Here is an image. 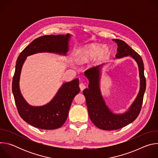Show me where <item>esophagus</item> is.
<instances>
[{
    "instance_id": "1",
    "label": "esophagus",
    "mask_w": 158,
    "mask_h": 158,
    "mask_svg": "<svg viewBox=\"0 0 158 158\" xmlns=\"http://www.w3.org/2000/svg\"><path fill=\"white\" fill-rule=\"evenodd\" d=\"M79 87H80V89H81V91H82L86 87V86L85 85V84H83V83H81V84H79Z\"/></svg>"
}]
</instances>
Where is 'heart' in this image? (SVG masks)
<instances>
[{
  "label": "heart",
  "instance_id": "b5f03b06",
  "mask_svg": "<svg viewBox=\"0 0 158 158\" xmlns=\"http://www.w3.org/2000/svg\"><path fill=\"white\" fill-rule=\"evenodd\" d=\"M110 54L107 47H103L98 43H92L82 47L77 51V60L81 63H85L96 57L98 62L107 59Z\"/></svg>",
  "mask_w": 158,
  "mask_h": 158
}]
</instances>
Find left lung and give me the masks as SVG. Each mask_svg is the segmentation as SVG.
Instances as JSON below:
<instances>
[{
  "label": "left lung",
  "instance_id": "1",
  "mask_svg": "<svg viewBox=\"0 0 158 158\" xmlns=\"http://www.w3.org/2000/svg\"><path fill=\"white\" fill-rule=\"evenodd\" d=\"M118 44L116 57L122 58L130 56L138 64L140 77L139 92L128 110L123 114H114L106 106L100 91L99 81L101 67L98 65L85 71L84 74L89 81V88L83 91L86 99L89 116L93 124L99 129L107 131L122 128L133 122L139 116L143 104L146 81L144 74V64L141 57L122 40H113Z\"/></svg>",
  "mask_w": 158,
  "mask_h": 158
}]
</instances>
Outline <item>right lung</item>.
<instances>
[{
	"instance_id": "add662e5",
	"label": "right lung",
	"mask_w": 158,
	"mask_h": 158,
	"mask_svg": "<svg viewBox=\"0 0 158 158\" xmlns=\"http://www.w3.org/2000/svg\"><path fill=\"white\" fill-rule=\"evenodd\" d=\"M71 35H44L34 40L19 56L12 80V93L19 114L28 124L42 129L60 127L68 116L74 98L79 93V79L62 84L58 92L47 104L35 107L29 105L22 97L19 89L21 69L26 57L38 52H52L66 55Z\"/></svg>"
}]
</instances>
